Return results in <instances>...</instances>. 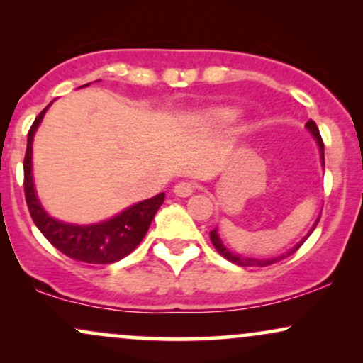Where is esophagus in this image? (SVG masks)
Here are the masks:
<instances>
[{"mask_svg":"<svg viewBox=\"0 0 363 363\" xmlns=\"http://www.w3.org/2000/svg\"><path fill=\"white\" fill-rule=\"evenodd\" d=\"M174 193H176V196H179V198H187V196H191L194 193V184L193 182H179V184L174 187Z\"/></svg>","mask_w":363,"mask_h":363,"instance_id":"34e87169","label":"esophagus"}]
</instances>
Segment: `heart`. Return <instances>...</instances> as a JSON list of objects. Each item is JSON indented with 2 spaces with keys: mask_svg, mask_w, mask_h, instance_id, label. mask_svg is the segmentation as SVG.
<instances>
[{
  "mask_svg": "<svg viewBox=\"0 0 363 363\" xmlns=\"http://www.w3.org/2000/svg\"><path fill=\"white\" fill-rule=\"evenodd\" d=\"M239 118V111L230 106H216L210 107V109L201 111L199 114L194 116V123L198 126L205 128H215V126H225V124L232 123Z\"/></svg>",
  "mask_w": 363,
  "mask_h": 363,
  "instance_id": "obj_1",
  "label": "heart"
}]
</instances>
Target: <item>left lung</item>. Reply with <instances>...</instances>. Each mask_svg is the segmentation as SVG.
I'll return each instance as SVG.
<instances>
[{"label":"left lung","instance_id":"left-lung-1","mask_svg":"<svg viewBox=\"0 0 363 363\" xmlns=\"http://www.w3.org/2000/svg\"><path fill=\"white\" fill-rule=\"evenodd\" d=\"M306 128H307V131H309L311 135L314 136L315 143H318L319 153H320V160H323V167H324V143H323V138H320V135H319V129H318V126H315V123H314V121H312V119L307 121ZM319 218H320V213H319L318 218H315V222H314V225H312V227H311V230L307 232V235L303 237L301 242H297V244L294 245V247L289 249V251H286V252H283V254H280V256H274V257H249V256H240V254L232 252L230 249H228L227 245L223 244V240L220 239L218 228H213V230L210 232V239H211V242H213L216 251L222 254L225 259H228L230 262H234V264H237V266H269V264H273V262H278V261L285 259V257L291 256V254L297 251V249L301 247V245H302L303 242H306L307 237H309V235L312 234V232H314V228L318 227Z\"/></svg>","mask_w":363,"mask_h":363}]
</instances>
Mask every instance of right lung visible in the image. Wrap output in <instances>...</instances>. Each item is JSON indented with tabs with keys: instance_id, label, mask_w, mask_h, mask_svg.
Masks as SVG:
<instances>
[{
	"instance_id": "right-lung-1",
	"label": "right lung",
	"mask_w": 363,
	"mask_h": 363,
	"mask_svg": "<svg viewBox=\"0 0 363 363\" xmlns=\"http://www.w3.org/2000/svg\"><path fill=\"white\" fill-rule=\"evenodd\" d=\"M83 86H89V83ZM51 104L37 116L27 136V152H25L23 160V187L32 220L45 239L72 259L91 262V264H111V262L123 259L129 252L135 251L136 245L143 240L153 216L164 203L165 193L143 199V201L114 215L112 218L99 223L77 225L52 218L40 205L34 186V176H32V143H34L37 128L43 123L45 111L51 107Z\"/></svg>"
}]
</instances>
